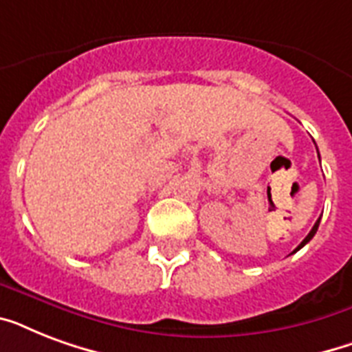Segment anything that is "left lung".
Instances as JSON below:
<instances>
[{
	"mask_svg": "<svg viewBox=\"0 0 352 352\" xmlns=\"http://www.w3.org/2000/svg\"><path fill=\"white\" fill-rule=\"evenodd\" d=\"M318 157H320V153H318ZM320 219H322V217H320ZM320 219H318L316 223H314V226H312V230L309 232V235H307L305 239L301 241V243H300V246H298V248H296L294 252H298V250H300V248H303V246H305L307 243H309V241L312 239V237H314V234H316V232H318V226H320Z\"/></svg>",
	"mask_w": 352,
	"mask_h": 352,
	"instance_id": "8db88e82",
	"label": "left lung"
}]
</instances>
